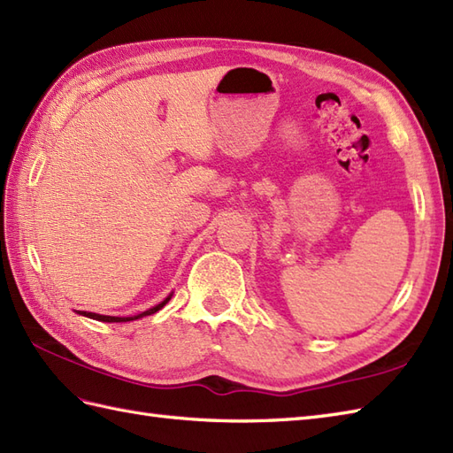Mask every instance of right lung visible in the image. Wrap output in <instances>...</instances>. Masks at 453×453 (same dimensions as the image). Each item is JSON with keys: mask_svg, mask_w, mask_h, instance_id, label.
<instances>
[{"mask_svg": "<svg viewBox=\"0 0 453 453\" xmlns=\"http://www.w3.org/2000/svg\"><path fill=\"white\" fill-rule=\"evenodd\" d=\"M171 296H173V294H169V296L165 297V300H163L161 303H157L156 307H151V310L143 311V313H138V315H134V317H111V315H99V313H90V311H76V313L84 315V317H88V319H96V321H104V323H127V321H136V319H140V317L157 313V311L161 310V307L171 300Z\"/></svg>", "mask_w": 453, "mask_h": 453, "instance_id": "add662e5", "label": "right lung"}]
</instances>
